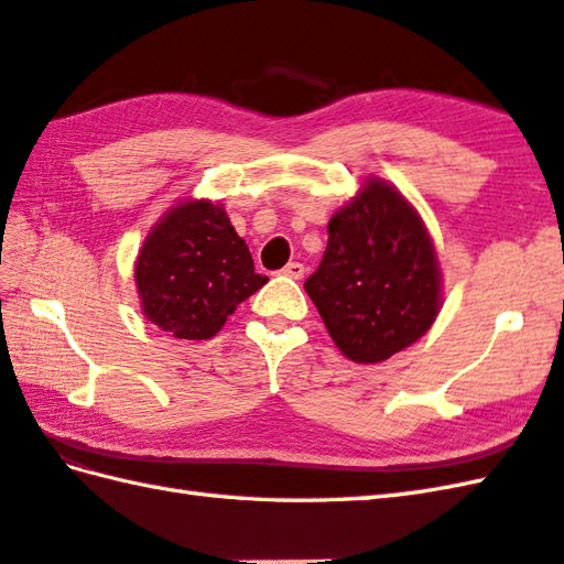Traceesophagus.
Returning a JSON list of instances; mask_svg holds the SVG:
<instances>
[{"label":"esophagus","mask_w":564,"mask_h":564,"mask_svg":"<svg viewBox=\"0 0 564 564\" xmlns=\"http://www.w3.org/2000/svg\"><path fill=\"white\" fill-rule=\"evenodd\" d=\"M283 275H289V279H303L305 275V267L301 261H291L289 267L283 269Z\"/></svg>","instance_id":"1"}]
</instances>
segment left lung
<instances>
[{
    "label": "left lung",
    "mask_w": 564,
    "mask_h": 564,
    "mask_svg": "<svg viewBox=\"0 0 564 564\" xmlns=\"http://www.w3.org/2000/svg\"><path fill=\"white\" fill-rule=\"evenodd\" d=\"M327 232L305 291L341 354L378 364L426 334L438 313V267L410 203L373 178Z\"/></svg>",
    "instance_id": "1"
}]
</instances>
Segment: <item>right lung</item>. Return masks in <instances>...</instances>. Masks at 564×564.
<instances>
[{
    "label": "right lung",
    "mask_w": 564,
    "mask_h": 564,
    "mask_svg": "<svg viewBox=\"0 0 564 564\" xmlns=\"http://www.w3.org/2000/svg\"><path fill=\"white\" fill-rule=\"evenodd\" d=\"M267 281L254 273L245 239L225 210L208 200L166 213L135 263L142 310L176 339L215 337L227 315Z\"/></svg>",
    "instance_id": "1"
}]
</instances>
